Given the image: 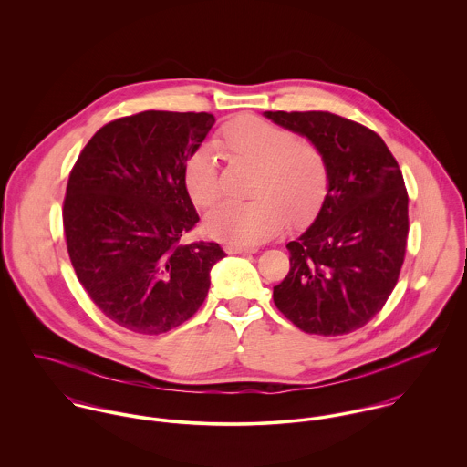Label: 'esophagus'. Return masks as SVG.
Masks as SVG:
<instances>
[{"instance_id": "1", "label": "esophagus", "mask_w": 467, "mask_h": 467, "mask_svg": "<svg viewBox=\"0 0 467 467\" xmlns=\"http://www.w3.org/2000/svg\"><path fill=\"white\" fill-rule=\"evenodd\" d=\"M226 252L228 254H232V255H246V254H257V248L255 246H234V244H230V246H226Z\"/></svg>"}]
</instances>
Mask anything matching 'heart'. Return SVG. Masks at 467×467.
<instances>
[{
	"label": "heart",
	"instance_id": "obj_1",
	"mask_svg": "<svg viewBox=\"0 0 467 467\" xmlns=\"http://www.w3.org/2000/svg\"><path fill=\"white\" fill-rule=\"evenodd\" d=\"M217 147L234 161L255 167L248 202H223L204 221L210 237L232 244H259L289 226L304 223L326 194L327 172L318 149L295 134L257 117L230 122ZM185 189L201 208L221 198L217 161L210 149H200L185 163Z\"/></svg>",
	"mask_w": 467,
	"mask_h": 467
}]
</instances>
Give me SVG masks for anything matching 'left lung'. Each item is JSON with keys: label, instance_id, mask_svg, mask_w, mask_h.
<instances>
[{"label": "left lung", "instance_id": "8db88e82", "mask_svg": "<svg viewBox=\"0 0 467 467\" xmlns=\"http://www.w3.org/2000/svg\"><path fill=\"white\" fill-rule=\"evenodd\" d=\"M322 154L327 194L313 224L287 243L289 273L273 287L278 311L300 331L352 333L398 284L408 237V194L381 136L327 111H265Z\"/></svg>", "mask_w": 467, "mask_h": 467}]
</instances>
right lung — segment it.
<instances>
[{
  "instance_id": "1",
  "label": "right lung",
  "mask_w": 467,
  "mask_h": 467,
  "mask_svg": "<svg viewBox=\"0 0 467 467\" xmlns=\"http://www.w3.org/2000/svg\"><path fill=\"white\" fill-rule=\"evenodd\" d=\"M213 124L210 113L119 119L93 134L69 174V261L97 307L133 333H167L194 317L226 257L217 243H180L200 221L183 169Z\"/></svg>"
}]
</instances>
